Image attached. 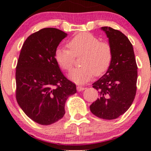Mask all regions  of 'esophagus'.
I'll use <instances>...</instances> for the list:
<instances>
[{
  "label": "esophagus",
  "mask_w": 151,
  "mask_h": 151,
  "mask_svg": "<svg viewBox=\"0 0 151 151\" xmlns=\"http://www.w3.org/2000/svg\"><path fill=\"white\" fill-rule=\"evenodd\" d=\"M85 89H86V88L83 87V86H77V89L78 91H84V90Z\"/></svg>",
  "instance_id": "1"
}]
</instances>
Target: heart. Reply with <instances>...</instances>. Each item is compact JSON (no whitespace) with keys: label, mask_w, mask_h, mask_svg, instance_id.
Returning <instances> with one entry per match:
<instances>
[{"label":"heart","mask_w":151,"mask_h":151,"mask_svg":"<svg viewBox=\"0 0 151 151\" xmlns=\"http://www.w3.org/2000/svg\"><path fill=\"white\" fill-rule=\"evenodd\" d=\"M68 49L59 47L55 52V60L62 70L70 72L75 62V58L83 55L81 68L72 70L70 78L78 84L87 82L93 77L103 75L109 70L113 50L111 45L100 41L89 32H81L75 35L67 44Z\"/></svg>","instance_id":"b5f03b06"}]
</instances>
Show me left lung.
<instances>
[{"instance_id":"1","label":"left lung","mask_w":151,"mask_h":151,"mask_svg":"<svg viewBox=\"0 0 151 151\" xmlns=\"http://www.w3.org/2000/svg\"><path fill=\"white\" fill-rule=\"evenodd\" d=\"M113 50L111 64L103 77L92 84L99 98L90 111L100 119L111 120L124 114L132 104L136 93L138 67L133 45L121 31L102 27Z\"/></svg>"}]
</instances>
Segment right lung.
Listing matches in <instances>:
<instances>
[{
	"mask_svg": "<svg viewBox=\"0 0 151 151\" xmlns=\"http://www.w3.org/2000/svg\"><path fill=\"white\" fill-rule=\"evenodd\" d=\"M67 36L53 27L30 35L22 45L15 71L17 102L35 122L50 125L65 114L67 98L77 92L55 60V52Z\"/></svg>",
	"mask_w": 151,
	"mask_h": 151,
	"instance_id": "add662e5",
	"label": "right lung"
}]
</instances>
